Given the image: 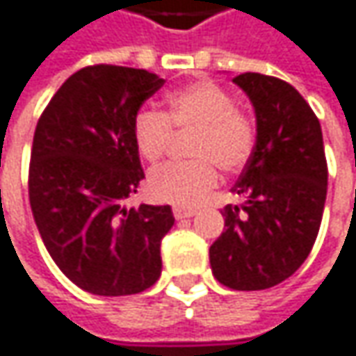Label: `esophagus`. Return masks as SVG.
<instances>
[{
    "label": "esophagus",
    "mask_w": 356,
    "mask_h": 356,
    "mask_svg": "<svg viewBox=\"0 0 356 356\" xmlns=\"http://www.w3.org/2000/svg\"><path fill=\"white\" fill-rule=\"evenodd\" d=\"M173 216L177 218V220H183V218H191V216H195V209L193 207H173Z\"/></svg>",
    "instance_id": "esophagus-1"
}]
</instances>
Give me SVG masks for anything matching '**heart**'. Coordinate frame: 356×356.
<instances>
[{
    "instance_id": "obj_1",
    "label": "heart",
    "mask_w": 356,
    "mask_h": 356,
    "mask_svg": "<svg viewBox=\"0 0 356 356\" xmlns=\"http://www.w3.org/2000/svg\"><path fill=\"white\" fill-rule=\"evenodd\" d=\"M173 129L189 133L191 161L169 163L147 179L149 195L161 203L181 207L197 205L220 183V170L236 173L250 161L256 147L254 120L240 108L225 88L199 80L167 95V111L140 108L133 120V138L138 155L157 163L167 153Z\"/></svg>"
}]
</instances>
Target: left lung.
I'll return each instance as SVG.
<instances>
[{"mask_svg": "<svg viewBox=\"0 0 356 356\" xmlns=\"http://www.w3.org/2000/svg\"><path fill=\"white\" fill-rule=\"evenodd\" d=\"M256 111V147L225 205V232L209 248L218 282L266 290L290 278L308 258L323 221L326 157L321 122L300 92L280 78H234Z\"/></svg>", "mask_w": 356, "mask_h": 356, "instance_id": "1", "label": "left lung"}]
</instances>
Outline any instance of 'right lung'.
<instances>
[{
	"mask_svg": "<svg viewBox=\"0 0 356 356\" xmlns=\"http://www.w3.org/2000/svg\"><path fill=\"white\" fill-rule=\"evenodd\" d=\"M163 84L138 68L86 66L58 88L35 124L33 220L56 266L90 294H138L161 276V240L173 211L124 207V199L145 179L133 120Z\"/></svg>",
	"mask_w": 356,
	"mask_h": 356,
	"instance_id": "add662e5",
	"label": "right lung"
}]
</instances>
